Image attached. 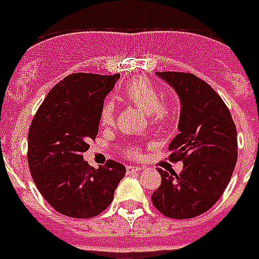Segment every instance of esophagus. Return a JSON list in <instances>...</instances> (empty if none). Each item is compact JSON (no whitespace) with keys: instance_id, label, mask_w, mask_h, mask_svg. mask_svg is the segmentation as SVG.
Masks as SVG:
<instances>
[{"instance_id":"obj_1","label":"esophagus","mask_w":259,"mask_h":259,"mask_svg":"<svg viewBox=\"0 0 259 259\" xmlns=\"http://www.w3.org/2000/svg\"><path fill=\"white\" fill-rule=\"evenodd\" d=\"M143 167H140V166H135V164H129L127 167H126V171L127 173H137V171H141Z\"/></svg>"}]
</instances>
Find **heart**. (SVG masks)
Returning a JSON list of instances; mask_svg holds the SVG:
<instances>
[{"label":"heart","instance_id":"obj_1","mask_svg":"<svg viewBox=\"0 0 259 259\" xmlns=\"http://www.w3.org/2000/svg\"><path fill=\"white\" fill-rule=\"evenodd\" d=\"M122 100L136 105L137 108L147 114L149 123L158 126L163 124L171 115V104L160 96L159 88L154 82L145 78H136L122 88L120 92ZM115 105L111 100H105L100 111V123L103 126H110L114 122ZM139 151L136 147L127 149L129 156H137Z\"/></svg>","mask_w":259,"mask_h":259}]
</instances>
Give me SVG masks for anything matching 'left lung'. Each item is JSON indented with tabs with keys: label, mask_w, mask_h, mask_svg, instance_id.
Returning a JSON list of instances; mask_svg holds the SVG:
<instances>
[{
	"label": "left lung",
	"mask_w": 259,
	"mask_h": 259,
	"mask_svg": "<svg viewBox=\"0 0 259 259\" xmlns=\"http://www.w3.org/2000/svg\"><path fill=\"white\" fill-rule=\"evenodd\" d=\"M178 95V133L168 149L180 174L159 168L162 183L152 203L174 220L198 217L211 208L231 181L237 160V133L225 103L211 86L189 72H156Z\"/></svg>",
	"instance_id": "1"
}]
</instances>
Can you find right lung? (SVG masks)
Here are the masks:
<instances>
[{
  "label": "right lung",
  "instance_id": "obj_1",
  "mask_svg": "<svg viewBox=\"0 0 259 259\" xmlns=\"http://www.w3.org/2000/svg\"><path fill=\"white\" fill-rule=\"evenodd\" d=\"M119 74L78 72L53 86L28 130V167L38 191L63 215L92 218L108 207L124 177L122 163L92 167L83 159L99 132L105 96Z\"/></svg>",
  "mask_w": 259,
  "mask_h": 259
}]
</instances>
